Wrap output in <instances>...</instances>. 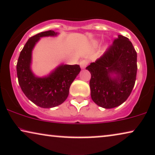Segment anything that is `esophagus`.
Returning <instances> with one entry per match:
<instances>
[{"label":"esophagus","mask_w":155,"mask_h":155,"mask_svg":"<svg viewBox=\"0 0 155 155\" xmlns=\"http://www.w3.org/2000/svg\"><path fill=\"white\" fill-rule=\"evenodd\" d=\"M87 61H86V60H81V61L79 62V65L80 66H81V68H82V69H84V68H85V67L87 66Z\"/></svg>","instance_id":"obj_1"}]
</instances>
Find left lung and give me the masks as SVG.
<instances>
[{"label": "left lung", "instance_id": "obj_1", "mask_svg": "<svg viewBox=\"0 0 155 155\" xmlns=\"http://www.w3.org/2000/svg\"><path fill=\"white\" fill-rule=\"evenodd\" d=\"M86 69L91 74L93 101L106 109L118 107L127 100L135 84L137 52L127 37L118 35L105 53ZM112 74L117 76L113 78Z\"/></svg>", "mask_w": 155, "mask_h": 155}]
</instances>
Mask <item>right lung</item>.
<instances>
[{
    "label": "right lung",
    "mask_w": 155,
    "mask_h": 155,
    "mask_svg": "<svg viewBox=\"0 0 155 155\" xmlns=\"http://www.w3.org/2000/svg\"><path fill=\"white\" fill-rule=\"evenodd\" d=\"M57 33L49 30L30 37L20 53L16 72L22 92L33 103L42 108L56 107L62 104L69 93L70 86L81 68L79 65H61L47 77L35 76L30 69L31 51L40 37L55 36Z\"/></svg>",
    "instance_id": "right-lung-1"
}]
</instances>
